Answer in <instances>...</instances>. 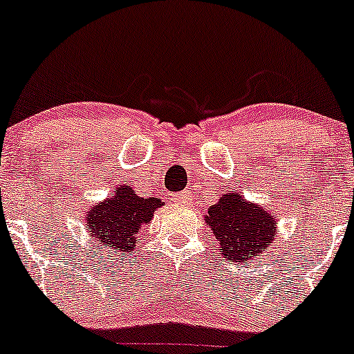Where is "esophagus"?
I'll list each match as a JSON object with an SVG mask.
<instances>
[{
    "mask_svg": "<svg viewBox=\"0 0 354 354\" xmlns=\"http://www.w3.org/2000/svg\"><path fill=\"white\" fill-rule=\"evenodd\" d=\"M191 197L192 196L189 192H178L174 196V199H176L177 203H189V201H191Z\"/></svg>",
    "mask_w": 354,
    "mask_h": 354,
    "instance_id": "34e87169",
    "label": "esophagus"
}]
</instances>
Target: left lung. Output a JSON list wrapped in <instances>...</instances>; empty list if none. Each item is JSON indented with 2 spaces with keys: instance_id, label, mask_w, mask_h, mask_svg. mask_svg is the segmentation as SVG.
I'll return each mask as SVG.
<instances>
[{
  "instance_id": "8db88e82",
  "label": "left lung",
  "mask_w": 354,
  "mask_h": 354,
  "mask_svg": "<svg viewBox=\"0 0 354 354\" xmlns=\"http://www.w3.org/2000/svg\"><path fill=\"white\" fill-rule=\"evenodd\" d=\"M206 223L219 241L223 257L234 263H248L260 257L277 233L275 214L234 191L207 209Z\"/></svg>"
}]
</instances>
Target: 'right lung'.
Instances as JSON below:
<instances>
[{
  "mask_svg": "<svg viewBox=\"0 0 354 354\" xmlns=\"http://www.w3.org/2000/svg\"><path fill=\"white\" fill-rule=\"evenodd\" d=\"M162 206L163 203L157 197H140L130 185L123 184L109 194L108 199L89 207L87 233L111 252H131L136 246V234L151 221L155 209Z\"/></svg>",
  "mask_w": 354,
  "mask_h": 354,
  "instance_id": "obj_1",
  "label": "right lung"
}]
</instances>
